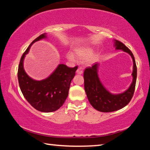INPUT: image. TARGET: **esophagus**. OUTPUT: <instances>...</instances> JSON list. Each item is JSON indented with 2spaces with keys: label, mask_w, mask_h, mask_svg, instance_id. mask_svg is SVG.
<instances>
[{
  "label": "esophagus",
  "mask_w": 150,
  "mask_h": 150,
  "mask_svg": "<svg viewBox=\"0 0 150 150\" xmlns=\"http://www.w3.org/2000/svg\"><path fill=\"white\" fill-rule=\"evenodd\" d=\"M83 68L82 67H79L78 69H77V74H83Z\"/></svg>",
  "instance_id": "esophagus-1"
}]
</instances>
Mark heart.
Wrapping results in <instances>:
<instances>
[{
	"label": "heart",
	"instance_id": "b5f03b06",
	"mask_svg": "<svg viewBox=\"0 0 150 150\" xmlns=\"http://www.w3.org/2000/svg\"><path fill=\"white\" fill-rule=\"evenodd\" d=\"M93 50L92 48L88 47H79L75 50V54L76 55V56L79 58H81V59H85V58H88H88L87 60V62L89 63L95 62V60L96 59V57L94 56V55L91 56L93 54ZM67 57L69 58L70 60L75 59L74 55H73V54H71V53H69V54H67Z\"/></svg>",
	"mask_w": 150,
	"mask_h": 150
}]
</instances>
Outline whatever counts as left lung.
I'll return each instance as SVG.
<instances>
[{"label":"left lung","instance_id":"obj_1","mask_svg":"<svg viewBox=\"0 0 150 150\" xmlns=\"http://www.w3.org/2000/svg\"><path fill=\"white\" fill-rule=\"evenodd\" d=\"M115 46L116 50H122L131 55L133 60L132 83L130 87L122 93L113 95L110 93L103 85L98 78L97 63L92 67L86 68L84 71V87L88 100L94 108L103 112H110L124 108L130 103L134 95L135 90L137 67L134 55L131 51L123 43L118 40L115 41Z\"/></svg>","mask_w":150,"mask_h":150}]
</instances>
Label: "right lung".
<instances>
[{
  "instance_id": "obj_1",
  "label": "right lung",
  "mask_w": 150,
  "mask_h": 150,
  "mask_svg": "<svg viewBox=\"0 0 150 150\" xmlns=\"http://www.w3.org/2000/svg\"><path fill=\"white\" fill-rule=\"evenodd\" d=\"M43 34L30 44L21 57L18 70V79L22 94L32 106L43 112H51L59 109L67 98L70 84L74 77L77 66L70 68L64 64H59L47 78L35 81L25 72L24 59L31 45L34 42L46 38Z\"/></svg>"
}]
</instances>
